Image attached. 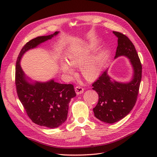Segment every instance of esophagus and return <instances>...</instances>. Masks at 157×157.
I'll return each mask as SVG.
<instances>
[{"instance_id": "1", "label": "esophagus", "mask_w": 157, "mask_h": 157, "mask_svg": "<svg viewBox=\"0 0 157 157\" xmlns=\"http://www.w3.org/2000/svg\"><path fill=\"white\" fill-rule=\"evenodd\" d=\"M75 92H76V93L77 95L81 94L83 93L84 89H83V88H82V87L79 86H76V87L75 88Z\"/></svg>"}]
</instances>
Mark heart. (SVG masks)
I'll return each mask as SVG.
<instances>
[{
  "label": "heart",
  "instance_id": "heart-1",
  "mask_svg": "<svg viewBox=\"0 0 157 157\" xmlns=\"http://www.w3.org/2000/svg\"><path fill=\"white\" fill-rule=\"evenodd\" d=\"M90 53L89 48H79L73 49L67 55V63H61V70L65 74L71 75L73 74V69L71 67H81V72L86 79L90 80L96 78L99 74L102 61L97 56H94L88 59Z\"/></svg>",
  "mask_w": 157,
  "mask_h": 157
}]
</instances>
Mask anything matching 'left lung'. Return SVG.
Listing matches in <instances>:
<instances>
[{
	"mask_svg": "<svg viewBox=\"0 0 157 157\" xmlns=\"http://www.w3.org/2000/svg\"><path fill=\"white\" fill-rule=\"evenodd\" d=\"M118 38L114 59L124 56L133 68V77L128 83L113 79L106 69L92 85L98 95V101L93 109L95 117L107 123H114L125 118L136 104L142 78V65L136 48L124 34L113 32Z\"/></svg>",
	"mask_w": 157,
	"mask_h": 157,
	"instance_id": "1",
	"label": "left lung"
}]
</instances>
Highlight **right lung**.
Listing matches in <instances>:
<instances>
[{"mask_svg": "<svg viewBox=\"0 0 157 157\" xmlns=\"http://www.w3.org/2000/svg\"><path fill=\"white\" fill-rule=\"evenodd\" d=\"M54 34L30 40L21 49L16 64L15 84L19 99L30 120L36 124L49 128L59 127L67 118L69 104L76 95L71 84H60L54 79L32 81L24 73L20 60L24 53L56 36Z\"/></svg>", "mask_w": 157, "mask_h": 157, "instance_id": "add662e5", "label": "right lung"}]
</instances>
